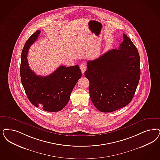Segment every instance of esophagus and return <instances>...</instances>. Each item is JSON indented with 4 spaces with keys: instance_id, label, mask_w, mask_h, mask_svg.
I'll return each instance as SVG.
<instances>
[{
    "instance_id": "34e87169",
    "label": "esophagus",
    "mask_w": 160,
    "mask_h": 160,
    "mask_svg": "<svg viewBox=\"0 0 160 160\" xmlns=\"http://www.w3.org/2000/svg\"><path fill=\"white\" fill-rule=\"evenodd\" d=\"M80 69H81V71L82 73H84L85 71L87 69V66H86V64H84V63H82L81 65H80Z\"/></svg>"
}]
</instances>
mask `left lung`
I'll list each match as a JSON object with an SVG mask.
<instances>
[{
  "label": "left lung",
  "mask_w": 160,
  "mask_h": 160,
  "mask_svg": "<svg viewBox=\"0 0 160 160\" xmlns=\"http://www.w3.org/2000/svg\"><path fill=\"white\" fill-rule=\"evenodd\" d=\"M118 49L88 61L85 77L94 106L102 112H111L128 105L140 78V58L135 45L125 33Z\"/></svg>",
  "instance_id": "left-lung-1"
}]
</instances>
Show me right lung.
I'll list each match as a JSON object with an SVG mask.
<instances>
[{"label":"right lung","mask_w":160,"mask_h":160,"mask_svg":"<svg viewBox=\"0 0 160 160\" xmlns=\"http://www.w3.org/2000/svg\"><path fill=\"white\" fill-rule=\"evenodd\" d=\"M37 30L27 41L21 54L20 74L22 86L31 103L47 112H58L68 102L72 90L82 77L78 66H60L47 76L37 75L28 65L27 56L31 45L37 39Z\"/></svg>","instance_id":"1"}]
</instances>
